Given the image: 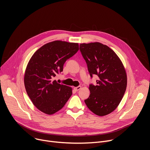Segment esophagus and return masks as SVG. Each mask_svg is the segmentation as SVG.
<instances>
[{
    "label": "esophagus",
    "instance_id": "esophagus-1",
    "mask_svg": "<svg viewBox=\"0 0 150 150\" xmlns=\"http://www.w3.org/2000/svg\"><path fill=\"white\" fill-rule=\"evenodd\" d=\"M81 88V87L80 86H77V87H76V88H75L74 89H75V90L76 91H79L80 89Z\"/></svg>",
    "mask_w": 150,
    "mask_h": 150
}]
</instances>
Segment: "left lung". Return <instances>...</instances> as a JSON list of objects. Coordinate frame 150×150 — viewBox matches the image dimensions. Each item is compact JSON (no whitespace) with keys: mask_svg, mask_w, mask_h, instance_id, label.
Returning <instances> with one entry per match:
<instances>
[{"mask_svg":"<svg viewBox=\"0 0 150 150\" xmlns=\"http://www.w3.org/2000/svg\"><path fill=\"white\" fill-rule=\"evenodd\" d=\"M80 50L91 77L93 75L98 76L96 85H89L91 93L85 103L95 114L108 115L119 105L127 89L124 66L112 49L100 42L80 44Z\"/></svg>","mask_w":150,"mask_h":150,"instance_id":"left-lung-1","label":"left lung"}]
</instances>
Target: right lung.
Instances as JSON below:
<instances>
[{"label":"right lung","instance_id":"right-lung-1","mask_svg":"<svg viewBox=\"0 0 150 150\" xmlns=\"http://www.w3.org/2000/svg\"><path fill=\"white\" fill-rule=\"evenodd\" d=\"M79 50L78 43L54 41L39 48L26 68L24 84L33 105L51 115L63 108L72 96V88L54 80L63 70L65 62Z\"/></svg>","mask_w":150,"mask_h":150}]
</instances>
